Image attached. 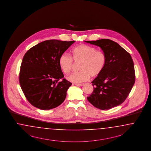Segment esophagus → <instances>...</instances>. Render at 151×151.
<instances>
[{
    "label": "esophagus",
    "instance_id": "obj_1",
    "mask_svg": "<svg viewBox=\"0 0 151 151\" xmlns=\"http://www.w3.org/2000/svg\"><path fill=\"white\" fill-rule=\"evenodd\" d=\"M75 85L78 86H82L84 84L83 83H75Z\"/></svg>",
    "mask_w": 151,
    "mask_h": 151
}]
</instances>
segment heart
Returning a JSON list of instances; mask_svg holds the SVG:
<instances>
[{"mask_svg": "<svg viewBox=\"0 0 151 151\" xmlns=\"http://www.w3.org/2000/svg\"><path fill=\"white\" fill-rule=\"evenodd\" d=\"M71 56L64 53L59 59L60 68L64 73L68 74L73 68L74 63L81 64L80 72L70 75L68 80L75 83L85 82L90 77L95 78L100 76L105 66L106 58L102 51L97 50L96 47L86 44L76 46L71 51Z\"/></svg>", "mask_w": 151, "mask_h": 151, "instance_id": "1", "label": "heart"}]
</instances>
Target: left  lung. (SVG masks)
Returning <instances> with one entry per match:
<instances>
[{
	"label": "left lung",
	"instance_id": "left-lung-1",
	"mask_svg": "<svg viewBox=\"0 0 151 151\" xmlns=\"http://www.w3.org/2000/svg\"><path fill=\"white\" fill-rule=\"evenodd\" d=\"M99 46L105 54V66L92 81L91 95L87 97L92 105L100 110H109L123 103L135 82L131 56L118 43L110 39L85 41Z\"/></svg>",
	"mask_w": 151,
	"mask_h": 151
}]
</instances>
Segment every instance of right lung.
<instances>
[{
  "label": "right lung",
  "mask_w": 151,
  "mask_h": 151,
  "mask_svg": "<svg viewBox=\"0 0 151 151\" xmlns=\"http://www.w3.org/2000/svg\"><path fill=\"white\" fill-rule=\"evenodd\" d=\"M75 41L49 40L32 47L23 57L19 82L27 101L40 110H50L64 102L72 83L63 78L59 59Z\"/></svg>",
  "instance_id": "right-lung-1"
}]
</instances>
